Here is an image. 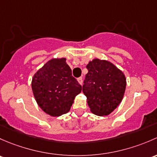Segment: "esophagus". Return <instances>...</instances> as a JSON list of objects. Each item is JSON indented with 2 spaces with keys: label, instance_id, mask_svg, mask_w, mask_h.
<instances>
[{
  "label": "esophagus",
  "instance_id": "esophagus-1",
  "mask_svg": "<svg viewBox=\"0 0 157 157\" xmlns=\"http://www.w3.org/2000/svg\"><path fill=\"white\" fill-rule=\"evenodd\" d=\"M77 80H78V83L80 84V85H82V83H83V79H82V77H79V78H77Z\"/></svg>",
  "mask_w": 157,
  "mask_h": 157
}]
</instances>
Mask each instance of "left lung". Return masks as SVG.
Returning <instances> with one entry per match:
<instances>
[{
  "label": "left lung",
  "mask_w": 157,
  "mask_h": 157,
  "mask_svg": "<svg viewBox=\"0 0 157 157\" xmlns=\"http://www.w3.org/2000/svg\"><path fill=\"white\" fill-rule=\"evenodd\" d=\"M82 91L90 111L97 116L110 114L122 101L126 78L123 72L107 60L94 59L86 66Z\"/></svg>",
  "instance_id": "obj_1"
}]
</instances>
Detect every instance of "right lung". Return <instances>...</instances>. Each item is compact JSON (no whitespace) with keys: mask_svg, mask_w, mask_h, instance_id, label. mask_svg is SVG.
Here are the masks:
<instances>
[{"mask_svg":"<svg viewBox=\"0 0 157 157\" xmlns=\"http://www.w3.org/2000/svg\"><path fill=\"white\" fill-rule=\"evenodd\" d=\"M32 89L37 103L51 116L67 113L82 86L72 75L66 58L51 59L34 75Z\"/></svg>","mask_w":157,"mask_h":157,"instance_id":"right-lung-1","label":"right lung"}]
</instances>
